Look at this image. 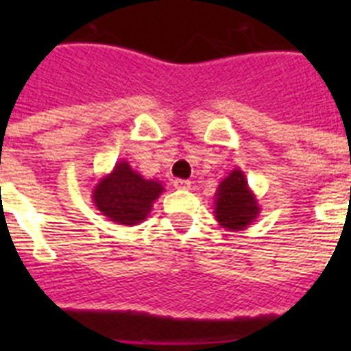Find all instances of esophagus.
I'll return each instance as SVG.
<instances>
[{"label": "esophagus", "mask_w": 351, "mask_h": 351, "mask_svg": "<svg viewBox=\"0 0 351 351\" xmlns=\"http://www.w3.org/2000/svg\"><path fill=\"white\" fill-rule=\"evenodd\" d=\"M173 186H176L178 190H190L191 182L184 181V179H176V181H173Z\"/></svg>", "instance_id": "34e87169"}]
</instances>
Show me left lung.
Wrapping results in <instances>:
<instances>
[{
	"instance_id": "1",
	"label": "left lung",
	"mask_w": 351,
	"mask_h": 351,
	"mask_svg": "<svg viewBox=\"0 0 351 351\" xmlns=\"http://www.w3.org/2000/svg\"><path fill=\"white\" fill-rule=\"evenodd\" d=\"M260 209L256 195L251 191L241 169L232 170L218 184L214 195V216L225 230H246L258 218Z\"/></svg>"
}]
</instances>
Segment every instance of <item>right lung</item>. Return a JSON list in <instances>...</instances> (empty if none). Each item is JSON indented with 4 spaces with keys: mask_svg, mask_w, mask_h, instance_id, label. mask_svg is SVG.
<instances>
[{
    "mask_svg": "<svg viewBox=\"0 0 351 351\" xmlns=\"http://www.w3.org/2000/svg\"><path fill=\"white\" fill-rule=\"evenodd\" d=\"M163 191L165 188L160 179H145L128 161L121 160L112 172L98 179L93 202L108 221L133 226L147 218Z\"/></svg>",
    "mask_w": 351,
    "mask_h": 351,
    "instance_id": "add662e5",
    "label": "right lung"
}]
</instances>
